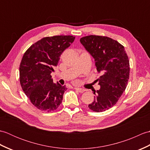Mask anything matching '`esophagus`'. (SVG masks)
Instances as JSON below:
<instances>
[{"instance_id":"1","label":"esophagus","mask_w":150,"mask_h":150,"mask_svg":"<svg viewBox=\"0 0 150 150\" xmlns=\"http://www.w3.org/2000/svg\"><path fill=\"white\" fill-rule=\"evenodd\" d=\"M75 90L76 91H77L79 93H84L85 91L84 89H82V88H75Z\"/></svg>"}]
</instances>
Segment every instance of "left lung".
I'll return each instance as SVG.
<instances>
[{"label": "left lung", "instance_id": "1", "mask_svg": "<svg viewBox=\"0 0 150 150\" xmlns=\"http://www.w3.org/2000/svg\"><path fill=\"white\" fill-rule=\"evenodd\" d=\"M81 43L93 57L98 72L100 90H94V100L88 107L95 112L110 109L126 90L129 77V62L124 47L117 40L105 36L82 37Z\"/></svg>", "mask_w": 150, "mask_h": 150}]
</instances>
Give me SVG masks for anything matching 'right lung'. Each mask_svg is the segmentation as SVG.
I'll return each mask as SVG.
<instances>
[{"mask_svg":"<svg viewBox=\"0 0 150 150\" xmlns=\"http://www.w3.org/2000/svg\"><path fill=\"white\" fill-rule=\"evenodd\" d=\"M75 37L57 35L44 37L24 53L19 67L20 83L31 103L38 109L52 111L62 103L65 86L53 83L51 73L58 64L62 53Z\"/></svg>","mask_w":150,"mask_h":150,"instance_id":"add662e5","label":"right lung"}]
</instances>
